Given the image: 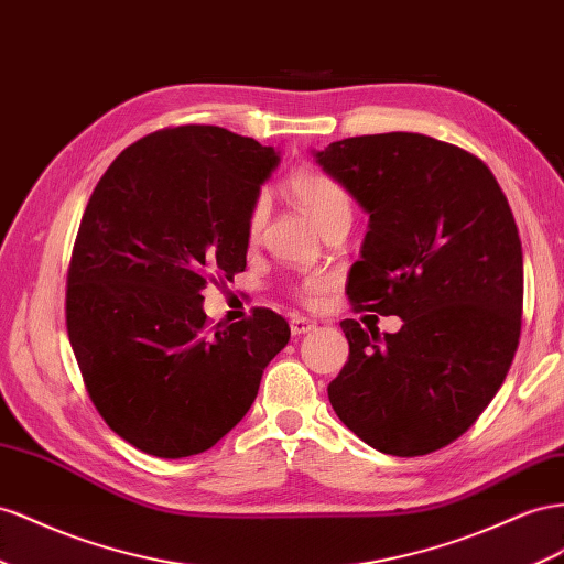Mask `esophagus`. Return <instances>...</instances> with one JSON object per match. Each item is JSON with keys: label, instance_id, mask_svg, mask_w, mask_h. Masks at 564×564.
<instances>
[{"label": "esophagus", "instance_id": "esophagus-1", "mask_svg": "<svg viewBox=\"0 0 564 564\" xmlns=\"http://www.w3.org/2000/svg\"><path fill=\"white\" fill-rule=\"evenodd\" d=\"M289 327H292V334L294 337H301V334H306L313 329V323L308 317H301V315H294L292 319H289Z\"/></svg>", "mask_w": 564, "mask_h": 564}]
</instances>
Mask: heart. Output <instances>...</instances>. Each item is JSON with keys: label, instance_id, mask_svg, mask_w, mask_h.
<instances>
[{"label": "heart", "instance_id": "1", "mask_svg": "<svg viewBox=\"0 0 564 564\" xmlns=\"http://www.w3.org/2000/svg\"><path fill=\"white\" fill-rule=\"evenodd\" d=\"M286 189L323 235L334 230V227L351 223V213H354L351 199H348V194L339 182L329 177L327 173L299 171L289 177ZM265 220H268V202L263 196H258L247 218V239L251 245L261 239ZM325 292H327V280L323 278H306L296 284L299 299L308 303L317 301Z\"/></svg>", "mask_w": 564, "mask_h": 564}]
</instances>
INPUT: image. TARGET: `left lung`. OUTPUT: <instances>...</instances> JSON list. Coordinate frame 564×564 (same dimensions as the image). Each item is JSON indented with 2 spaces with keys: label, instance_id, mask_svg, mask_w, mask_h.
<instances>
[{
  "label": "left lung",
  "instance_id": "left-lung-1",
  "mask_svg": "<svg viewBox=\"0 0 564 564\" xmlns=\"http://www.w3.org/2000/svg\"><path fill=\"white\" fill-rule=\"evenodd\" d=\"M315 159L370 213L348 301L403 319L384 339L344 319L334 413L399 458L444 448L491 403L520 344L522 241L506 194L481 159L417 132L348 137Z\"/></svg>",
  "mask_w": 564,
  "mask_h": 564
}]
</instances>
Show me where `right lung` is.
I'll return each mask as SVG.
<instances>
[{
  "instance_id": "1",
  "label": "right lung",
  "mask_w": 564,
  "mask_h": 564,
  "mask_svg": "<svg viewBox=\"0 0 564 564\" xmlns=\"http://www.w3.org/2000/svg\"><path fill=\"white\" fill-rule=\"evenodd\" d=\"M278 151L218 126L156 130L89 196L66 278V329L104 422L156 458L204 453L249 413L286 319L208 327L202 292L247 268V218Z\"/></svg>"
}]
</instances>
